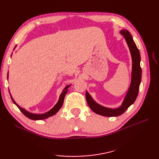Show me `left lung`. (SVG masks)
I'll return each instance as SVG.
<instances>
[{"label":"left lung","instance_id":"obj_1","mask_svg":"<svg viewBox=\"0 0 159 159\" xmlns=\"http://www.w3.org/2000/svg\"><path fill=\"white\" fill-rule=\"evenodd\" d=\"M120 33L124 36L127 45L129 48L132 57V74L131 82L127 95L125 98L122 105L117 109H111L102 106L96 103L91 98L88 91L85 93L86 101L90 109L98 115L105 117H117L123 114L125 111L134 102L138 95L139 91V85L141 81L142 70L140 66L141 56L140 52L134 43L133 37L130 32L127 30H122Z\"/></svg>","mask_w":159,"mask_h":159}]
</instances>
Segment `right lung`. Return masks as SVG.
<instances>
[{
	"mask_svg": "<svg viewBox=\"0 0 159 159\" xmlns=\"http://www.w3.org/2000/svg\"><path fill=\"white\" fill-rule=\"evenodd\" d=\"M7 78H8V73ZM70 86V85L66 86V87L64 88V89L63 90V91H62V93H61V95L60 96V98H59L58 102H57V103L55 105V106L53 107L52 109H50L49 111H48V112H46L45 113H42V114H35V113H32L28 112V111H26L25 109L20 107L15 102H14V100L13 99L11 95V99L12 100L13 103L16 105V106L18 107V109L20 110V111L24 115H25L26 117H27L28 118H29L30 119H32V120H42V119H45L48 118V117L52 116V115H55L60 109V108L62 106V105H63L65 96H66L67 92H68V89L69 88Z\"/></svg>",
	"mask_w": 159,
	"mask_h": 159,
	"instance_id": "add662e5",
	"label": "right lung"
}]
</instances>
